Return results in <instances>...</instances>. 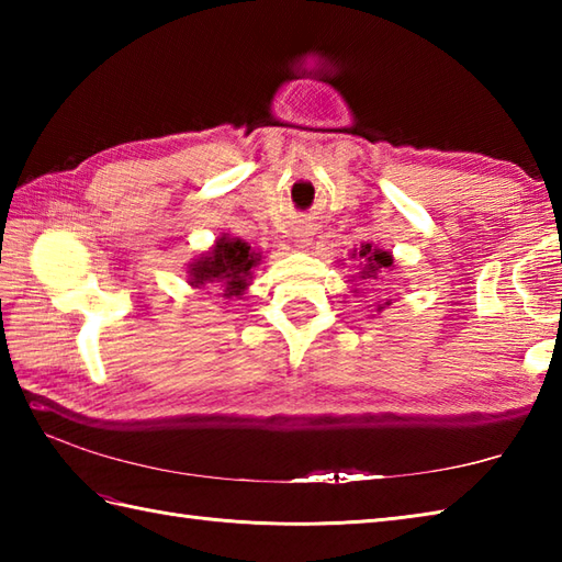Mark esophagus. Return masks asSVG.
I'll return each mask as SVG.
<instances>
[{
  "instance_id": "obj_1",
  "label": "esophagus",
  "mask_w": 562,
  "mask_h": 562,
  "mask_svg": "<svg viewBox=\"0 0 562 562\" xmlns=\"http://www.w3.org/2000/svg\"><path fill=\"white\" fill-rule=\"evenodd\" d=\"M294 241L300 246H306L308 241H312V232H308V226H300V229L294 232Z\"/></svg>"
}]
</instances>
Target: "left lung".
Masks as SVG:
<instances>
[{
    "label": "left lung",
    "mask_w": 562,
    "mask_h": 562,
    "mask_svg": "<svg viewBox=\"0 0 562 562\" xmlns=\"http://www.w3.org/2000/svg\"><path fill=\"white\" fill-rule=\"evenodd\" d=\"M352 258H360V272L352 274V282L357 280L360 284L364 282H379L381 280V272H389L396 268V262H393L391 250L379 248L374 244H362L360 248L352 250ZM357 292V288H355ZM386 306H391V300H384L376 304V312L381 314Z\"/></svg>",
    "instance_id": "8db88e82"
}]
</instances>
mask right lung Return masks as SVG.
<instances>
[{
    "label": "right lung",
    "mask_w": 562,
    "mask_h": 562,
    "mask_svg": "<svg viewBox=\"0 0 562 562\" xmlns=\"http://www.w3.org/2000/svg\"><path fill=\"white\" fill-rule=\"evenodd\" d=\"M258 262L260 254H256L248 241L222 234L210 250H202L188 262L186 278L193 290L217 288L226 300H234V296H244L250 288Z\"/></svg>",
    "instance_id": "obj_1"
}]
</instances>
